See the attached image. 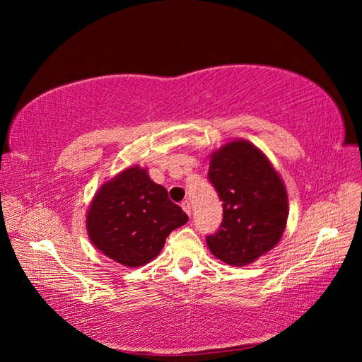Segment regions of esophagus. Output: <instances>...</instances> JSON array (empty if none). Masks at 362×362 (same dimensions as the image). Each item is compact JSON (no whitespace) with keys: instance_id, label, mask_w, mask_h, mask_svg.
<instances>
[{"instance_id":"obj_1","label":"esophagus","mask_w":362,"mask_h":362,"mask_svg":"<svg viewBox=\"0 0 362 362\" xmlns=\"http://www.w3.org/2000/svg\"><path fill=\"white\" fill-rule=\"evenodd\" d=\"M182 209H183V211H185L188 216H191V204L188 202V201H185V202H182Z\"/></svg>"}]
</instances>
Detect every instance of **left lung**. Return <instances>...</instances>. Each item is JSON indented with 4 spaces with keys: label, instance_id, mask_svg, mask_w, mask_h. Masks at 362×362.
Instances as JSON below:
<instances>
[{
    "label": "left lung",
    "instance_id": "1",
    "mask_svg": "<svg viewBox=\"0 0 362 362\" xmlns=\"http://www.w3.org/2000/svg\"><path fill=\"white\" fill-rule=\"evenodd\" d=\"M209 179L224 219L206 245L230 266H247L280 243L289 204L286 187L271 160L247 140H233L210 153Z\"/></svg>",
    "mask_w": 362,
    "mask_h": 362
}]
</instances>
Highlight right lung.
Listing matches in <instances>:
<instances>
[{"mask_svg":"<svg viewBox=\"0 0 362 362\" xmlns=\"http://www.w3.org/2000/svg\"><path fill=\"white\" fill-rule=\"evenodd\" d=\"M188 222L187 213L168 197L138 165L103 183L87 211L90 243L126 267L148 264L161 252L166 236Z\"/></svg>","mask_w":362,"mask_h":362,"instance_id":"obj_1","label":"right lung"}]
</instances>
